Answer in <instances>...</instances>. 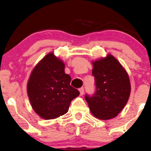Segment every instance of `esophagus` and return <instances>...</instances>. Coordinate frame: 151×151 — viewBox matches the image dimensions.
I'll list each match as a JSON object with an SVG mask.
<instances>
[{
    "mask_svg": "<svg viewBox=\"0 0 151 151\" xmlns=\"http://www.w3.org/2000/svg\"><path fill=\"white\" fill-rule=\"evenodd\" d=\"M79 91H80V95H83V93H84V88H80L79 89Z\"/></svg>",
    "mask_w": 151,
    "mask_h": 151,
    "instance_id": "1",
    "label": "esophagus"
}]
</instances>
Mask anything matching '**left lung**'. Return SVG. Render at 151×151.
Masks as SVG:
<instances>
[{
  "instance_id": "1",
  "label": "left lung",
  "mask_w": 151,
  "mask_h": 151,
  "mask_svg": "<svg viewBox=\"0 0 151 151\" xmlns=\"http://www.w3.org/2000/svg\"><path fill=\"white\" fill-rule=\"evenodd\" d=\"M92 63L96 91L92 96L86 94L85 98L95 117L102 120L112 119L123 109L129 99V77L120 63L111 55Z\"/></svg>"
}]
</instances>
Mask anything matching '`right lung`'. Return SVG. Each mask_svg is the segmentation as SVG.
<instances>
[{
    "mask_svg": "<svg viewBox=\"0 0 151 151\" xmlns=\"http://www.w3.org/2000/svg\"><path fill=\"white\" fill-rule=\"evenodd\" d=\"M64 68L63 62L49 53L31 73L28 96L34 111L43 119H53L66 114L71 100L80 94L70 86L71 77Z\"/></svg>",
    "mask_w": 151,
    "mask_h": 151,
    "instance_id": "1",
    "label": "right lung"
}]
</instances>
